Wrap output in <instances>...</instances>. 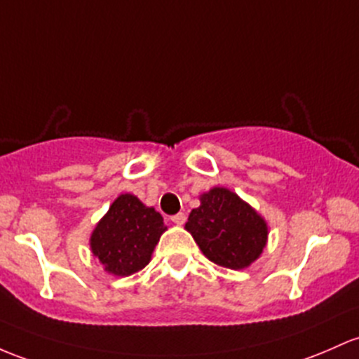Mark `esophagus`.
<instances>
[{"instance_id":"esophagus-1","label":"esophagus","mask_w":359,"mask_h":359,"mask_svg":"<svg viewBox=\"0 0 359 359\" xmlns=\"http://www.w3.org/2000/svg\"><path fill=\"white\" fill-rule=\"evenodd\" d=\"M172 223H175V224H184L186 223V215H184V212H179V215H175V216H172Z\"/></svg>"}]
</instances>
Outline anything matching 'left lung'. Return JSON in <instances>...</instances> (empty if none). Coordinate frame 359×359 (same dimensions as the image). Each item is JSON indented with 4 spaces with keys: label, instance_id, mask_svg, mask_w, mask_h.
I'll use <instances>...</instances> for the list:
<instances>
[{
    "label": "left lung",
    "instance_id": "obj_1",
    "mask_svg": "<svg viewBox=\"0 0 359 359\" xmlns=\"http://www.w3.org/2000/svg\"><path fill=\"white\" fill-rule=\"evenodd\" d=\"M199 201L186 230L211 262L238 271L261 257L269 228L249 203L226 187H212Z\"/></svg>",
    "mask_w": 359,
    "mask_h": 359
}]
</instances>
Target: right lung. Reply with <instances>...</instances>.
I'll use <instances>...</instances> for the list:
<instances>
[{"label": "right lung", "mask_w": 359, "mask_h": 359, "mask_svg": "<svg viewBox=\"0 0 359 359\" xmlns=\"http://www.w3.org/2000/svg\"><path fill=\"white\" fill-rule=\"evenodd\" d=\"M167 230L155 208L135 194H121L90 235V250L112 276H131L148 266L153 250Z\"/></svg>", "instance_id": "add662e5"}]
</instances>
